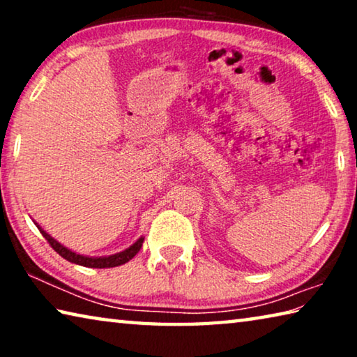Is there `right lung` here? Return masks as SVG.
<instances>
[{
    "label": "right lung",
    "instance_id": "right-lung-1",
    "mask_svg": "<svg viewBox=\"0 0 357 357\" xmlns=\"http://www.w3.org/2000/svg\"><path fill=\"white\" fill-rule=\"evenodd\" d=\"M36 223V222H34ZM38 225V223H36ZM39 231L42 233V236H44L48 244H50L53 247V250L58 252L59 255H61L64 259H68V261L70 263H75V264H80V266H84V268H114V266H121L124 263H128L129 259L134 258L138 252H140L142 245H143V241L144 238H138L134 244H132L130 247H128V249L119 252V253H114V255H108V257H86V255H80V253H77L74 250L68 249V247L63 245L61 243H58V241L55 238H52L50 234H48L47 231H44L39 225Z\"/></svg>",
    "mask_w": 357,
    "mask_h": 357
}]
</instances>
